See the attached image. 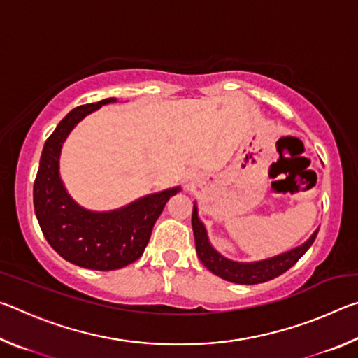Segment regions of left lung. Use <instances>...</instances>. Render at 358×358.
<instances>
[{
    "instance_id": "8db88e82",
    "label": "left lung",
    "mask_w": 358,
    "mask_h": 358,
    "mask_svg": "<svg viewBox=\"0 0 358 358\" xmlns=\"http://www.w3.org/2000/svg\"><path fill=\"white\" fill-rule=\"evenodd\" d=\"M192 230L194 240H196L197 257L201 259V262L207 266L211 273L230 282L248 284V286H251V284H260L273 280V278L282 275L284 271H287L290 266H294L296 260L310 250L314 238H316L319 227L314 230L311 237L306 241H303L300 246H295L286 252L276 254L273 257L254 260V262H238V260L229 259L226 256H222V254L211 245L207 227H205L201 216H199L197 202H194L192 208Z\"/></svg>"
}]
</instances>
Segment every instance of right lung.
<instances>
[{
    "label": "right lung",
    "instance_id": "right-lung-1",
    "mask_svg": "<svg viewBox=\"0 0 358 358\" xmlns=\"http://www.w3.org/2000/svg\"><path fill=\"white\" fill-rule=\"evenodd\" d=\"M113 102L118 99L80 106L59 121L42 150L33 189L36 217L48 245L68 262L98 271L118 270L136 262L147 248L167 201L181 191V186L167 187L120 208L96 211L82 207L66 189L59 173L66 138L87 115Z\"/></svg>",
    "mask_w": 358,
    "mask_h": 358
}]
</instances>
